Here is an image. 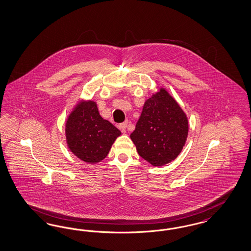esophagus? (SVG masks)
I'll return each instance as SVG.
<instances>
[{"mask_svg":"<svg viewBox=\"0 0 251 251\" xmlns=\"http://www.w3.org/2000/svg\"><path fill=\"white\" fill-rule=\"evenodd\" d=\"M120 128H121V130H122V131H126V130L128 129V122L125 121V122L121 123L120 125Z\"/></svg>","mask_w":251,"mask_h":251,"instance_id":"esophagus-1","label":"esophagus"}]
</instances>
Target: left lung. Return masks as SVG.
I'll list each match as a JSON object with an SVG mask.
<instances>
[{"label":"left lung","mask_w":251,"mask_h":251,"mask_svg":"<svg viewBox=\"0 0 251 251\" xmlns=\"http://www.w3.org/2000/svg\"><path fill=\"white\" fill-rule=\"evenodd\" d=\"M189 124L178 103L164 90L146 100L130 139L143 159L154 166L174 161L187 140Z\"/></svg>","instance_id":"obj_1"}]
</instances>
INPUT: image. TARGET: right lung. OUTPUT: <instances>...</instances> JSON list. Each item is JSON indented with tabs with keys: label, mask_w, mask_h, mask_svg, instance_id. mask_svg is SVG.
Masks as SVG:
<instances>
[{
	"label": "right lung",
	"mask_w": 251,
	"mask_h": 251,
	"mask_svg": "<svg viewBox=\"0 0 251 251\" xmlns=\"http://www.w3.org/2000/svg\"><path fill=\"white\" fill-rule=\"evenodd\" d=\"M65 132L70 151L89 163L102 161L121 134V130L100 117L93 100L80 101L76 105L67 120Z\"/></svg>",
	"instance_id": "obj_1"
}]
</instances>
